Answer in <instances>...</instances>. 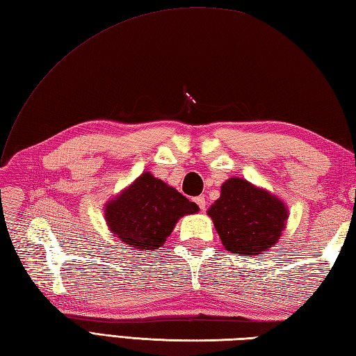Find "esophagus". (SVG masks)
Masks as SVG:
<instances>
[{
  "instance_id": "1",
  "label": "esophagus",
  "mask_w": 356,
  "mask_h": 356,
  "mask_svg": "<svg viewBox=\"0 0 356 356\" xmlns=\"http://www.w3.org/2000/svg\"><path fill=\"white\" fill-rule=\"evenodd\" d=\"M195 203H197L199 205V208L203 211L205 209V205H207V200H205V197H203V195H199V197H195Z\"/></svg>"
}]
</instances>
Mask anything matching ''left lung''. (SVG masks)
Instances as JSON below:
<instances>
[{
    "label": "left lung",
    "instance_id": "8db88e82",
    "mask_svg": "<svg viewBox=\"0 0 356 356\" xmlns=\"http://www.w3.org/2000/svg\"><path fill=\"white\" fill-rule=\"evenodd\" d=\"M226 251L237 255L268 252L286 228V203L264 188L240 177L223 182L218 197L208 209Z\"/></svg>",
    "mask_w": 356,
    "mask_h": 356
}]
</instances>
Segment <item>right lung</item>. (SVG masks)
Listing matches in <instances>:
<instances>
[{
  "mask_svg": "<svg viewBox=\"0 0 356 356\" xmlns=\"http://www.w3.org/2000/svg\"><path fill=\"white\" fill-rule=\"evenodd\" d=\"M195 213L199 207L194 202L149 171H143L104 207L108 229L133 251L162 248L179 218Z\"/></svg>",
  "mask_w": 356,
  "mask_h": 356,
  "instance_id": "right-lung-1",
  "label": "right lung"
}]
</instances>
